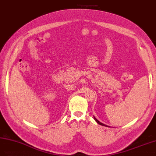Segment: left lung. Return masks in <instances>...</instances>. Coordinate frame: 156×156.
<instances>
[{
	"mask_svg": "<svg viewBox=\"0 0 156 156\" xmlns=\"http://www.w3.org/2000/svg\"><path fill=\"white\" fill-rule=\"evenodd\" d=\"M94 119H95V121H96V122H97V123H98V124H100V125H102V126H105V127H108V125H104V124H103L102 123H101V122H100L98 120H97V119H96V118H95V117H94Z\"/></svg>",
	"mask_w": 156,
	"mask_h": 156,
	"instance_id": "1",
	"label": "left lung"
}]
</instances>
